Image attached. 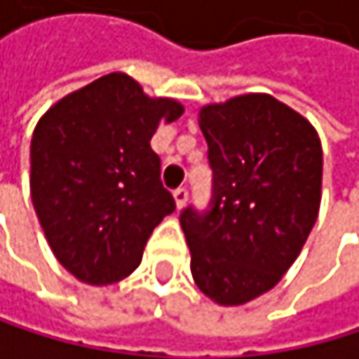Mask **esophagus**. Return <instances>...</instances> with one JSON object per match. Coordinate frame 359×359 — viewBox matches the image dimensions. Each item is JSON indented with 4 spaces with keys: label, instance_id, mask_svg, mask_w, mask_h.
I'll list each match as a JSON object with an SVG mask.
<instances>
[{
    "label": "esophagus",
    "instance_id": "esophagus-1",
    "mask_svg": "<svg viewBox=\"0 0 359 359\" xmlns=\"http://www.w3.org/2000/svg\"><path fill=\"white\" fill-rule=\"evenodd\" d=\"M187 198H189V191L185 187H178L174 191V202H176V209H183V206L187 204Z\"/></svg>",
    "mask_w": 359,
    "mask_h": 359
}]
</instances>
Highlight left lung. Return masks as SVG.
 <instances>
[{"label":"left lung","mask_w":359,"mask_h":359,"mask_svg":"<svg viewBox=\"0 0 359 359\" xmlns=\"http://www.w3.org/2000/svg\"><path fill=\"white\" fill-rule=\"evenodd\" d=\"M213 168V206L181 226L191 276L219 306L248 304L282 280L319 215L323 148L310 122L271 94H241L198 114Z\"/></svg>","instance_id":"obj_1"}]
</instances>
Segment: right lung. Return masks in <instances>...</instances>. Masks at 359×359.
I'll list each match as a JSON object with an SVG mask.
<instances>
[{"label":"right lung","mask_w":359,"mask_h":359,"mask_svg":"<svg viewBox=\"0 0 359 359\" xmlns=\"http://www.w3.org/2000/svg\"><path fill=\"white\" fill-rule=\"evenodd\" d=\"M185 107L109 73L51 105L32 135L29 194L57 263L105 286L133 273L155 226L176 204L150 148L159 122Z\"/></svg>","instance_id":"add662e5"}]
</instances>
